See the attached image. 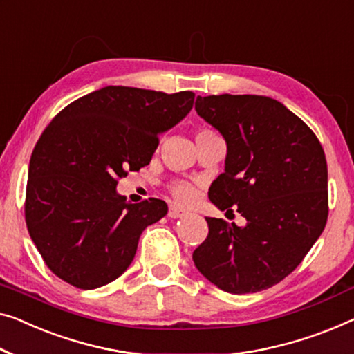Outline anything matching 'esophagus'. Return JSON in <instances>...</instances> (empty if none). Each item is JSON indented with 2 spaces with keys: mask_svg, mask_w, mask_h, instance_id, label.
Returning <instances> with one entry per match:
<instances>
[{
  "mask_svg": "<svg viewBox=\"0 0 354 354\" xmlns=\"http://www.w3.org/2000/svg\"><path fill=\"white\" fill-rule=\"evenodd\" d=\"M183 216H186V211L179 209L178 207H170V209H168V218L178 219V218H183Z\"/></svg>",
  "mask_w": 354,
  "mask_h": 354,
  "instance_id": "1",
  "label": "esophagus"
}]
</instances>
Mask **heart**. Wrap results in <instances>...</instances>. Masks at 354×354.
Masks as SVG:
<instances>
[{
    "mask_svg": "<svg viewBox=\"0 0 354 354\" xmlns=\"http://www.w3.org/2000/svg\"><path fill=\"white\" fill-rule=\"evenodd\" d=\"M205 131H211V130H202L200 133H205ZM170 191H171L173 198H175V202L179 205H191L192 202H195V198H197L198 195L197 187H195L194 184L186 183V181L175 183Z\"/></svg>",
    "mask_w": 354,
    "mask_h": 354,
    "instance_id": "1",
    "label": "heart"
}]
</instances>
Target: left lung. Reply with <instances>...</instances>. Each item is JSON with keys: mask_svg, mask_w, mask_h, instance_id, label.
<instances>
[{"mask_svg": "<svg viewBox=\"0 0 354 354\" xmlns=\"http://www.w3.org/2000/svg\"><path fill=\"white\" fill-rule=\"evenodd\" d=\"M195 111L227 145L224 173L208 197L235 207L245 227L205 218L208 236L192 259L225 292L263 291L288 277L328 221V163L310 127L262 95L197 97Z\"/></svg>", "mask_w": 354, "mask_h": 354, "instance_id": "8db88e82", "label": "left lung"}]
</instances>
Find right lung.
Segmentation results:
<instances>
[{
    "instance_id": "add662e5",
    "label": "right lung",
    "mask_w": 354,
    "mask_h": 354,
    "mask_svg": "<svg viewBox=\"0 0 354 354\" xmlns=\"http://www.w3.org/2000/svg\"><path fill=\"white\" fill-rule=\"evenodd\" d=\"M192 92L108 86L52 119L28 167L25 221L46 266L81 289L104 286L133 261L163 200L129 203L118 179L151 162L159 135L191 113Z\"/></svg>"
}]
</instances>
